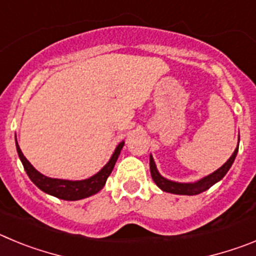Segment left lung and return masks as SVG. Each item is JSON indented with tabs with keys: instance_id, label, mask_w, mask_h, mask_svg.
Masks as SVG:
<instances>
[{
	"instance_id": "8db88e82",
	"label": "left lung",
	"mask_w": 256,
	"mask_h": 256,
	"mask_svg": "<svg viewBox=\"0 0 256 256\" xmlns=\"http://www.w3.org/2000/svg\"><path fill=\"white\" fill-rule=\"evenodd\" d=\"M237 151H238V146H237L236 150L234 151L232 156H230V159H228L224 164L222 165L220 168L216 169L214 173L209 174V176H206V177L201 178L200 180L194 183H180V182H174V180H166V178H164L162 174L158 172L152 156L150 155L151 177H152L154 182L156 183V186L165 192L176 194V195H198V194H201V192L209 190L212 184H216V182H219L222 178L224 177L226 174H227V172L230 170V166H232V164H234V159H236Z\"/></svg>"
}]
</instances>
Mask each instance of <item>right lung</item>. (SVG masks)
Listing matches in <instances>:
<instances>
[{
    "label": "right lung",
    "mask_w": 256,
    "mask_h": 256,
    "mask_svg": "<svg viewBox=\"0 0 256 256\" xmlns=\"http://www.w3.org/2000/svg\"><path fill=\"white\" fill-rule=\"evenodd\" d=\"M123 146L124 141L118 144L108 164H106L97 174L87 178V180H58V178H50L44 176L42 173H40V172L26 160V156L22 155V150H20L19 144H18L16 141L18 154H19V158L22 162V166L26 169V174H28V177L30 178L32 182L34 183L38 188L42 190V191L46 192V194H48V195H52L58 198H61V200L66 201L82 200V198H90V196L97 194L100 190H102V187L105 186L106 180H108V177L110 176L112 169H114V165L115 162H116L118 158H119V154H120Z\"/></svg>",
    "instance_id": "right-lung-1"
}]
</instances>
